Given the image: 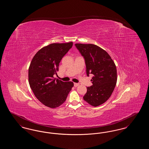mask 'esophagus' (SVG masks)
Segmentation results:
<instances>
[{
  "label": "esophagus",
  "mask_w": 149,
  "mask_h": 149,
  "mask_svg": "<svg viewBox=\"0 0 149 149\" xmlns=\"http://www.w3.org/2000/svg\"><path fill=\"white\" fill-rule=\"evenodd\" d=\"M74 86L77 87V86H78L79 85V83H75L74 84Z\"/></svg>",
  "instance_id": "esophagus-1"
}]
</instances>
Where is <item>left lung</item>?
<instances>
[{
    "mask_svg": "<svg viewBox=\"0 0 149 149\" xmlns=\"http://www.w3.org/2000/svg\"><path fill=\"white\" fill-rule=\"evenodd\" d=\"M84 57L86 74L94 75L93 85L87 87L83 99L93 107L103 104L109 98L117 83L116 66L106 51L93 44L76 43Z\"/></svg>",
    "mask_w": 149,
    "mask_h": 149,
    "instance_id": "left-lung-1",
    "label": "left lung"
}]
</instances>
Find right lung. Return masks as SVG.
<instances>
[{
	"label": "right lung",
	"instance_id": "right-lung-1",
	"mask_svg": "<svg viewBox=\"0 0 149 149\" xmlns=\"http://www.w3.org/2000/svg\"><path fill=\"white\" fill-rule=\"evenodd\" d=\"M72 44V42L55 43L45 46L36 54L29 65L30 87L37 99L51 108L63 104L74 86L72 81L63 82L54 78L62 58Z\"/></svg>",
	"mask_w": 149,
	"mask_h": 149
}]
</instances>
